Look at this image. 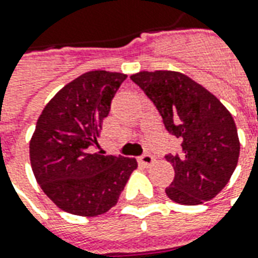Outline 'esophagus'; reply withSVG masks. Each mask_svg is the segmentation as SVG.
<instances>
[{
	"mask_svg": "<svg viewBox=\"0 0 258 258\" xmlns=\"http://www.w3.org/2000/svg\"><path fill=\"white\" fill-rule=\"evenodd\" d=\"M154 156L151 154H148V152L142 155V156H140V162H141L144 166H151L154 163Z\"/></svg>",
	"mask_w": 258,
	"mask_h": 258,
	"instance_id": "34e87169",
	"label": "esophagus"
}]
</instances>
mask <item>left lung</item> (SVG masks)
Segmentation results:
<instances>
[{"mask_svg":"<svg viewBox=\"0 0 258 258\" xmlns=\"http://www.w3.org/2000/svg\"><path fill=\"white\" fill-rule=\"evenodd\" d=\"M131 79L154 102L167 131L181 141L180 155H166L174 169L167 197L181 205L212 200L228 184L240 152L229 110L181 73L141 71Z\"/></svg>","mask_w":258,"mask_h":258,"instance_id":"8db88e82","label":"left lung"}]
</instances>
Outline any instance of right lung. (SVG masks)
Segmentation results:
<instances>
[{"instance_id":"obj_1","label":"right lung","mask_w":258,"mask_h":258,"mask_svg":"<svg viewBox=\"0 0 258 258\" xmlns=\"http://www.w3.org/2000/svg\"><path fill=\"white\" fill-rule=\"evenodd\" d=\"M125 74L89 71L67 84L37 118L29 152L41 190L54 204L79 217L114 207L137 169L135 158L96 152L104 117Z\"/></svg>"}]
</instances>
